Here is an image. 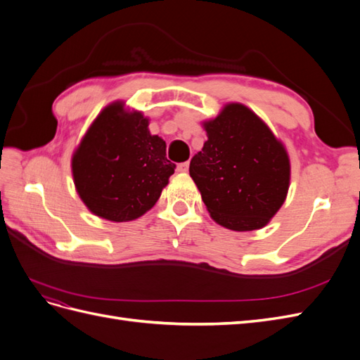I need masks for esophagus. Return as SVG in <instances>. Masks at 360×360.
<instances>
[{"instance_id": "1", "label": "esophagus", "mask_w": 360, "mask_h": 360, "mask_svg": "<svg viewBox=\"0 0 360 360\" xmlns=\"http://www.w3.org/2000/svg\"><path fill=\"white\" fill-rule=\"evenodd\" d=\"M177 171L179 172H188L189 171V162H183L177 165Z\"/></svg>"}]
</instances>
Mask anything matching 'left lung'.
Instances as JSON below:
<instances>
[{"mask_svg":"<svg viewBox=\"0 0 360 360\" xmlns=\"http://www.w3.org/2000/svg\"><path fill=\"white\" fill-rule=\"evenodd\" d=\"M207 141L189 174L212 219L233 231L259 230L287 198L290 159L267 124L242 103L204 123Z\"/></svg>","mask_w":360,"mask_h":360,"instance_id":"8db88e82","label":"left lung"}]
</instances>
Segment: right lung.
<instances>
[{"instance_id":"add662e5","label":"right lung","mask_w":360,"mask_h":360,"mask_svg":"<svg viewBox=\"0 0 360 360\" xmlns=\"http://www.w3.org/2000/svg\"><path fill=\"white\" fill-rule=\"evenodd\" d=\"M174 168L165 141L150 134L148 118L126 111L123 102L97 115L72 158L76 192L91 213L112 222L148 212Z\"/></svg>"}]
</instances>
